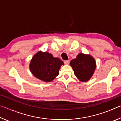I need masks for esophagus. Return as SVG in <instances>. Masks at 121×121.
Listing matches in <instances>:
<instances>
[{
  "label": "esophagus",
  "mask_w": 121,
  "mask_h": 121,
  "mask_svg": "<svg viewBox=\"0 0 121 121\" xmlns=\"http://www.w3.org/2000/svg\"><path fill=\"white\" fill-rule=\"evenodd\" d=\"M69 62H70V61L69 60H65L64 61V63L65 65H69Z\"/></svg>",
  "instance_id": "1"
}]
</instances>
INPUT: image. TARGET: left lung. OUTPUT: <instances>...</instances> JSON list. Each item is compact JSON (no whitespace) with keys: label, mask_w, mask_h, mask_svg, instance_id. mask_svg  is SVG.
<instances>
[{"label":"left lung","mask_w":121,"mask_h":121,"mask_svg":"<svg viewBox=\"0 0 121 121\" xmlns=\"http://www.w3.org/2000/svg\"><path fill=\"white\" fill-rule=\"evenodd\" d=\"M75 75L79 81L86 82L91 78L96 68V62L90 55L79 53L70 62Z\"/></svg>","instance_id":"1"}]
</instances>
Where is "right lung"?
<instances>
[{
	"label": "right lung",
	"mask_w": 121,
	"mask_h": 121,
	"mask_svg": "<svg viewBox=\"0 0 121 121\" xmlns=\"http://www.w3.org/2000/svg\"><path fill=\"white\" fill-rule=\"evenodd\" d=\"M63 62L48 52L39 51L34 55L30 63V69L35 77L45 82H50L59 75Z\"/></svg>",
	"instance_id": "1"
}]
</instances>
